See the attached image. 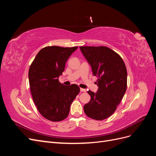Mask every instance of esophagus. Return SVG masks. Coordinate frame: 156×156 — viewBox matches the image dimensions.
Instances as JSON below:
<instances>
[{
    "instance_id": "obj_1",
    "label": "esophagus",
    "mask_w": 156,
    "mask_h": 156,
    "mask_svg": "<svg viewBox=\"0 0 156 156\" xmlns=\"http://www.w3.org/2000/svg\"><path fill=\"white\" fill-rule=\"evenodd\" d=\"M80 90H81V92H85L87 91V90H86V89H84V88H80Z\"/></svg>"
}]
</instances>
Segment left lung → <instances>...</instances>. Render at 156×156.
Wrapping results in <instances>:
<instances>
[{
	"instance_id": "left-lung-1",
	"label": "left lung",
	"mask_w": 156,
	"mask_h": 156,
	"mask_svg": "<svg viewBox=\"0 0 156 156\" xmlns=\"http://www.w3.org/2000/svg\"><path fill=\"white\" fill-rule=\"evenodd\" d=\"M79 48L90 65L93 75L98 77V91H88L91 99L84 105V111L92 119H106L116 111L126 93V65L119 54L107 47L82 46Z\"/></svg>"
}]
</instances>
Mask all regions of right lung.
<instances>
[{"label":"right lung","instance_id":"obj_1","mask_svg":"<svg viewBox=\"0 0 156 156\" xmlns=\"http://www.w3.org/2000/svg\"><path fill=\"white\" fill-rule=\"evenodd\" d=\"M77 47H46L37 54L29 71L33 100L40 114L53 122L64 120L79 93L75 84L65 86L58 81L67 60Z\"/></svg>","mask_w":156,"mask_h":156}]
</instances>
